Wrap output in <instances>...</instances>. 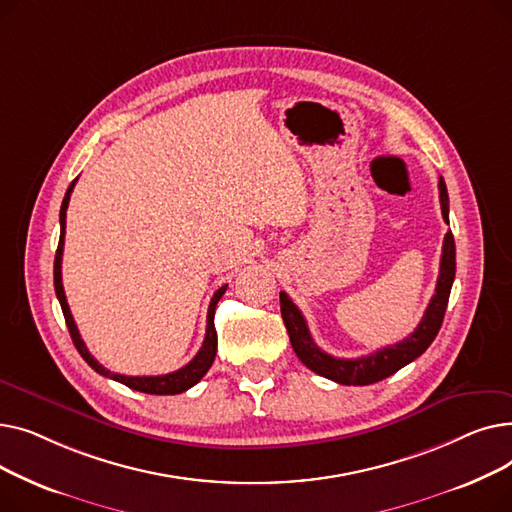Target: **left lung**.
Here are the masks:
<instances>
[{
	"mask_svg": "<svg viewBox=\"0 0 512 512\" xmlns=\"http://www.w3.org/2000/svg\"><path fill=\"white\" fill-rule=\"evenodd\" d=\"M438 188H440L442 215L448 222V191H446L444 178H440ZM454 272H456L454 236L452 232H446L444 245H442L436 294L432 297V301H429L421 324L405 340L357 359H338L321 351V348L313 342L307 328V321L299 311V307L288 299L286 292H280V311H282V319L288 330L294 353H297V357L317 375H324V378L344 386H369L380 380H386L388 375L396 373L398 369H402L411 361H415L419 355H423L427 351V346L432 344L434 338L438 336L444 313H446L450 288L454 282Z\"/></svg>",
	"mask_w": 512,
	"mask_h": 512,
	"instance_id": "8db88e82",
	"label": "left lung"
}]
</instances>
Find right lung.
Wrapping results in <instances>:
<instances>
[{
    "label": "right lung",
    "mask_w": 512,
    "mask_h": 512,
    "mask_svg": "<svg viewBox=\"0 0 512 512\" xmlns=\"http://www.w3.org/2000/svg\"><path fill=\"white\" fill-rule=\"evenodd\" d=\"M78 180V178H76ZM76 180H72V184L68 186V191L64 195L62 201V209H60V242H58V251H56V261H53V286H56V294H58V301L62 305V313L66 319V326L70 332V338L76 346V351L80 353L97 373L105 375V378H112L132 390H139L145 394H180L188 388H193L203 375L209 371L213 359H215V351H218V334H215V326H213V313H215V305L222 299V294L226 292L228 284L215 290V294L211 297L209 309H207V330H205V340L199 348V353L195 355V359L191 363H186L184 367H180L178 371L166 373V375H122V373H112L110 369H105L103 365H99L91 353L87 344L83 342L78 334V328L74 324V317L70 313V307L66 303V294H64V286H62V253H64V234H66V209L70 203V193L76 184Z\"/></svg>",
    "instance_id": "obj_1"
}]
</instances>
